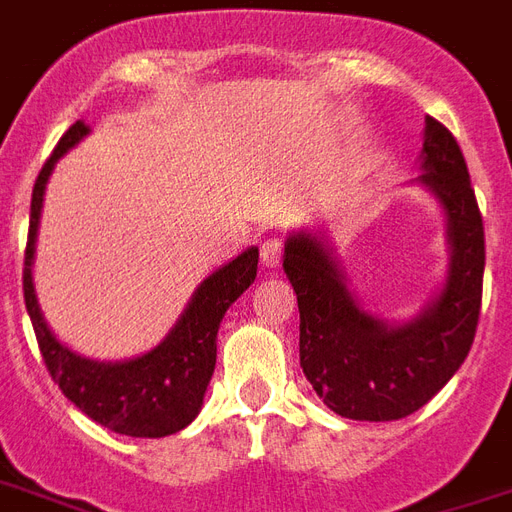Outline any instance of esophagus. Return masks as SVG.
Listing matches in <instances>:
<instances>
[{
    "label": "esophagus",
    "mask_w": 512,
    "mask_h": 512,
    "mask_svg": "<svg viewBox=\"0 0 512 512\" xmlns=\"http://www.w3.org/2000/svg\"><path fill=\"white\" fill-rule=\"evenodd\" d=\"M280 259H283V240L280 237H267L261 242V261L267 267H278Z\"/></svg>",
    "instance_id": "1"
}]
</instances>
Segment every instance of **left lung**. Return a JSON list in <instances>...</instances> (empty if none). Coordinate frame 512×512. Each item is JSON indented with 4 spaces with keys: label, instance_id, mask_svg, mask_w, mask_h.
Here are the masks:
<instances>
[{
    "label": "left lung",
    "instance_id": "obj_1",
    "mask_svg": "<svg viewBox=\"0 0 512 512\" xmlns=\"http://www.w3.org/2000/svg\"><path fill=\"white\" fill-rule=\"evenodd\" d=\"M424 183L448 218L451 267L440 297L405 324H383L364 313L345 286L329 245L313 234H291L286 270L299 302V364L315 394L337 416L397 421L456 375L475 340L483 297L486 237L456 137L426 118Z\"/></svg>",
    "mask_w": 512,
    "mask_h": 512
}]
</instances>
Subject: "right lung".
Segmentation results:
<instances>
[{
	"label": "right lung",
	"instance_id": "obj_1",
	"mask_svg": "<svg viewBox=\"0 0 512 512\" xmlns=\"http://www.w3.org/2000/svg\"><path fill=\"white\" fill-rule=\"evenodd\" d=\"M86 134L88 126L83 121L69 126L37 175L29 215V240L23 253V299L45 367L72 405L80 407L91 421L107 426L110 432L129 437H167L186 429L197 418L215 370L218 326L229 305L256 280L259 248H248L202 280L175 329L153 351L115 364L83 359L72 353L67 345L56 340V334L42 318L34 297L32 261L45 183L51 178L56 161Z\"/></svg>",
	"mask_w": 512,
	"mask_h": 512
}]
</instances>
